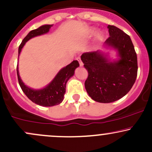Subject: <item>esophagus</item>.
Here are the masks:
<instances>
[{
  "mask_svg": "<svg viewBox=\"0 0 152 152\" xmlns=\"http://www.w3.org/2000/svg\"><path fill=\"white\" fill-rule=\"evenodd\" d=\"M77 61H78V63H79V65L80 66H82L83 65V62H82L81 58H79V57H78V58H77Z\"/></svg>",
  "mask_w": 152,
  "mask_h": 152,
  "instance_id": "esophagus-1",
  "label": "esophagus"
}]
</instances>
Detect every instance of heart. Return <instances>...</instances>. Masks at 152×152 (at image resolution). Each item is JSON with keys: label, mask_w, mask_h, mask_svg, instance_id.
Returning <instances> with one entry per match:
<instances>
[{"label": "heart", "mask_w": 152, "mask_h": 152, "mask_svg": "<svg viewBox=\"0 0 152 152\" xmlns=\"http://www.w3.org/2000/svg\"><path fill=\"white\" fill-rule=\"evenodd\" d=\"M94 32H95V30H94V29H91V30L88 31V37H91V36L92 35L94 34Z\"/></svg>", "instance_id": "b5f03b06"}]
</instances>
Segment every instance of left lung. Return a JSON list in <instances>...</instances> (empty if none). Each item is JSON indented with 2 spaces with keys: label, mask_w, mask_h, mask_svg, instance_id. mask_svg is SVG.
<instances>
[{
  "label": "left lung",
  "mask_w": 152,
  "mask_h": 152,
  "mask_svg": "<svg viewBox=\"0 0 152 152\" xmlns=\"http://www.w3.org/2000/svg\"><path fill=\"white\" fill-rule=\"evenodd\" d=\"M109 37L105 44L118 50L120 58L111 62L99 50L86 52L81 61L88 71L85 81L87 93L93 100L111 103L124 96L137 76V56L130 36L114 26H108Z\"/></svg>",
  "instance_id": "8db88e82"
}]
</instances>
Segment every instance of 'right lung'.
<instances>
[{
    "label": "right lung",
    "mask_w": 152,
    "mask_h": 152,
    "mask_svg": "<svg viewBox=\"0 0 152 152\" xmlns=\"http://www.w3.org/2000/svg\"><path fill=\"white\" fill-rule=\"evenodd\" d=\"M52 25H44L37 29L29 32V34L24 38L18 48V56L21 51L22 48L25 43L31 38L35 36L46 34L49 31ZM79 66L78 61H73L70 64L66 66L58 73L48 86L40 90H34L26 86L20 79L18 73V68L17 66V75L19 85L23 93L26 94L31 101L38 105L42 106H53L58 105L62 102L64 96L66 92V85L68 80L74 74V71Z\"/></svg>",
    "instance_id": "obj_1"
}]
</instances>
